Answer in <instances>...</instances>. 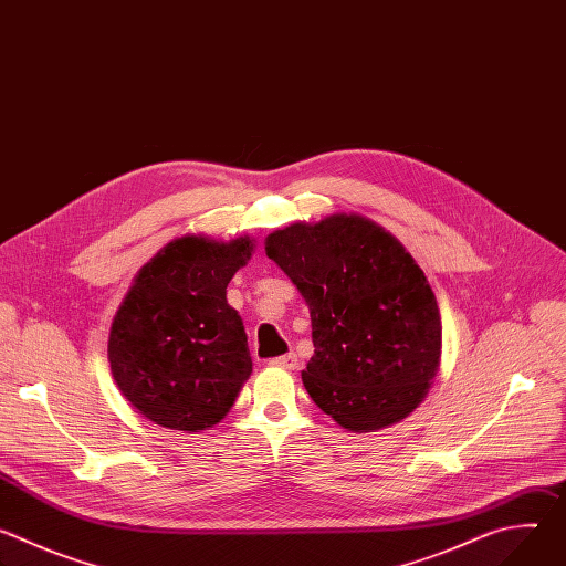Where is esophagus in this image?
Wrapping results in <instances>:
<instances>
[{"label":"esophagus","mask_w":566,"mask_h":566,"mask_svg":"<svg viewBox=\"0 0 566 566\" xmlns=\"http://www.w3.org/2000/svg\"><path fill=\"white\" fill-rule=\"evenodd\" d=\"M269 363L275 365V367H284V369H297L300 367V360H297V356L293 352L284 354V356H277V358H271Z\"/></svg>","instance_id":"esophagus-1"}]
</instances>
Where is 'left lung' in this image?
<instances>
[{
    "label": "left lung",
    "instance_id": "1",
    "mask_svg": "<svg viewBox=\"0 0 566 566\" xmlns=\"http://www.w3.org/2000/svg\"><path fill=\"white\" fill-rule=\"evenodd\" d=\"M266 255L302 293L313 356L302 371L315 406L352 432L406 419L441 363V313L400 241L363 214L291 223Z\"/></svg>",
    "mask_w": 566,
    "mask_h": 566
}]
</instances>
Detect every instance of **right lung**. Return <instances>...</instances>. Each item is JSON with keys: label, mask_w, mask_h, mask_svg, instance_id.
Instances as JSON below:
<instances>
[{"label": "right lung", "mask_w": 566, "mask_h": 566, "mask_svg": "<svg viewBox=\"0 0 566 566\" xmlns=\"http://www.w3.org/2000/svg\"><path fill=\"white\" fill-rule=\"evenodd\" d=\"M251 237L186 234L134 277L109 332V365L120 394L160 428L217 426L253 371L244 322L226 300L247 266Z\"/></svg>", "instance_id": "obj_1"}]
</instances>
